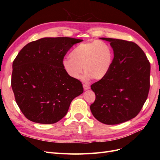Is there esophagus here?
Returning <instances> with one entry per match:
<instances>
[{
  "mask_svg": "<svg viewBox=\"0 0 160 160\" xmlns=\"http://www.w3.org/2000/svg\"><path fill=\"white\" fill-rule=\"evenodd\" d=\"M83 89H84V90H88V89H89V87L88 86V85H85V84H83Z\"/></svg>",
  "mask_w": 160,
  "mask_h": 160,
  "instance_id": "esophagus-1",
  "label": "esophagus"
}]
</instances>
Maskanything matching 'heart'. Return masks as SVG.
<instances>
[{
    "instance_id": "b5f03b06",
    "label": "heart",
    "mask_w": 160,
    "mask_h": 160,
    "mask_svg": "<svg viewBox=\"0 0 160 160\" xmlns=\"http://www.w3.org/2000/svg\"><path fill=\"white\" fill-rule=\"evenodd\" d=\"M114 52L108 42L95 40L81 43L72 51L71 57L62 61V67L69 77L73 79L80 77L83 72L84 81L93 78L101 80L108 75L113 61Z\"/></svg>"
}]
</instances>
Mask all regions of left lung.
<instances>
[{
    "label": "left lung",
    "mask_w": 160,
    "mask_h": 160,
    "mask_svg": "<svg viewBox=\"0 0 160 160\" xmlns=\"http://www.w3.org/2000/svg\"><path fill=\"white\" fill-rule=\"evenodd\" d=\"M101 39L110 42L114 58L108 75L91 86L95 100L90 109L101 123H122L137 116L146 102L150 87V63L136 43L111 38Z\"/></svg>",
    "instance_id": "obj_1"
}]
</instances>
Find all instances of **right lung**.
<instances>
[{"label":"right lung","mask_w":160,"mask_h":160,"mask_svg":"<svg viewBox=\"0 0 160 160\" xmlns=\"http://www.w3.org/2000/svg\"><path fill=\"white\" fill-rule=\"evenodd\" d=\"M81 41L42 38L18 52L12 62L11 87L18 108L28 120L42 124L59 122L72 99L83 93L81 81L71 78L62 67L67 51Z\"/></svg>","instance_id":"obj_1"}]
</instances>
